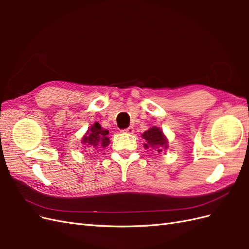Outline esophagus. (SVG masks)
I'll return each mask as SVG.
<instances>
[{
    "instance_id": "obj_1",
    "label": "esophagus",
    "mask_w": 249,
    "mask_h": 249,
    "mask_svg": "<svg viewBox=\"0 0 249 249\" xmlns=\"http://www.w3.org/2000/svg\"><path fill=\"white\" fill-rule=\"evenodd\" d=\"M124 133H127V134H133L134 133V127L133 126H129L126 129L124 130Z\"/></svg>"
}]
</instances>
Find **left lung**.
Returning <instances> with one entry per match:
<instances>
[{
    "instance_id": "1",
    "label": "left lung",
    "mask_w": 249,
    "mask_h": 249,
    "mask_svg": "<svg viewBox=\"0 0 249 249\" xmlns=\"http://www.w3.org/2000/svg\"><path fill=\"white\" fill-rule=\"evenodd\" d=\"M142 138L146 140L144 143V147H154L158 153H162L163 149L168 147V141L164 136L163 132L157 126H153L152 129L145 131L142 134Z\"/></svg>"
}]
</instances>
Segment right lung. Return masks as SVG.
<instances>
[{"label": "right lung", "mask_w": 249, "mask_h": 249, "mask_svg": "<svg viewBox=\"0 0 249 249\" xmlns=\"http://www.w3.org/2000/svg\"><path fill=\"white\" fill-rule=\"evenodd\" d=\"M108 134V130L103 129L99 123H95L90 126V129L87 131L85 136L82 138V143L84 145L86 144L93 148L106 147L110 143V140L107 137Z\"/></svg>", "instance_id": "add662e5"}]
</instances>
